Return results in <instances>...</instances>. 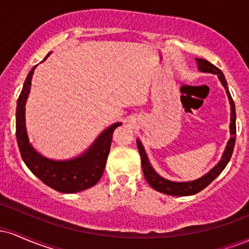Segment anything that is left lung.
Wrapping results in <instances>:
<instances>
[{
	"instance_id": "left-lung-1",
	"label": "left lung",
	"mask_w": 249,
	"mask_h": 249,
	"mask_svg": "<svg viewBox=\"0 0 249 249\" xmlns=\"http://www.w3.org/2000/svg\"><path fill=\"white\" fill-rule=\"evenodd\" d=\"M196 64H198V70L201 72L206 73H213V75L218 76L219 81L221 82L222 87L225 88L226 93H227L228 101L231 104V125H230V132H231V138L228 141L226 148L222 153L221 159H220L218 164L214 166L212 170H210L206 174H204L200 178L196 180H191V181H172V180H168L162 178L161 176H159L156 171L153 170V167L151 166L150 161H148L147 154L145 152L144 146H142V142L139 139H137V146H138L139 154H141L142 159V172H144L145 179L150 184V186L154 188L158 192L168 194V196H193V194L200 192L201 190H204L205 187H207L211 182L213 181L220 173L224 171L226 165L228 164V161L231 160V157H232L234 145H235V134H236V125H235V105L231 96L230 90H228L227 82L222 73V71L218 69L215 65H213L212 63H210L206 59L202 58H196Z\"/></svg>"
}]
</instances>
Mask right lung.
Segmentation results:
<instances>
[{"label":"right lung","mask_w":249,"mask_h":249,"mask_svg":"<svg viewBox=\"0 0 249 249\" xmlns=\"http://www.w3.org/2000/svg\"><path fill=\"white\" fill-rule=\"evenodd\" d=\"M50 53H48V56ZM36 67L37 65L28 73L23 89L17 99L16 138L21 157L31 172L49 187L61 193L81 192L92 187L101 179L110 152L113 131L122 125V123H115L105 128L87 151L75 158L55 160L37 152L29 142L25 126V103L30 93L31 79Z\"/></svg>","instance_id":"1"}]
</instances>
